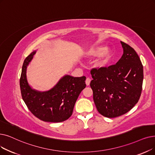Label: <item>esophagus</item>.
<instances>
[{
	"instance_id": "esophagus-1",
	"label": "esophagus",
	"mask_w": 155,
	"mask_h": 155,
	"mask_svg": "<svg viewBox=\"0 0 155 155\" xmlns=\"http://www.w3.org/2000/svg\"><path fill=\"white\" fill-rule=\"evenodd\" d=\"M91 79L89 78H87L86 80H85V84L87 85H90V83H91Z\"/></svg>"
}]
</instances>
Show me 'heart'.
Here are the masks:
<instances>
[{
  "label": "heart",
  "mask_w": 155,
  "mask_h": 155,
  "mask_svg": "<svg viewBox=\"0 0 155 155\" xmlns=\"http://www.w3.org/2000/svg\"><path fill=\"white\" fill-rule=\"evenodd\" d=\"M86 54L89 58L98 57L95 63V66L97 68H103L111 61L113 52L109 48H105L103 45H95L87 49Z\"/></svg>",
  "instance_id": "obj_1"
}]
</instances>
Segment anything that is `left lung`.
<instances>
[{
  "label": "left lung",
  "mask_w": 155,
  "mask_h": 155,
  "mask_svg": "<svg viewBox=\"0 0 155 155\" xmlns=\"http://www.w3.org/2000/svg\"><path fill=\"white\" fill-rule=\"evenodd\" d=\"M120 42L124 54L116 64L91 71L94 103L101 115L107 118L129 111L138 102L142 91V63L135 50Z\"/></svg>",
  "instance_id": "8db88e82"
}]
</instances>
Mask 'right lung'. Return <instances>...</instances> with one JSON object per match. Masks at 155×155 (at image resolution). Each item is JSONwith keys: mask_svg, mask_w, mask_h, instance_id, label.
<instances>
[{"mask_svg": "<svg viewBox=\"0 0 155 155\" xmlns=\"http://www.w3.org/2000/svg\"><path fill=\"white\" fill-rule=\"evenodd\" d=\"M36 52H32L25 59L20 78L22 98L33 115L44 122L58 123L68 119L79 94L86 87L85 76L64 75L57 84L45 92L33 89L26 78V68Z\"/></svg>", "mask_w": 155, "mask_h": 155, "instance_id": "obj_1", "label": "right lung"}]
</instances>
